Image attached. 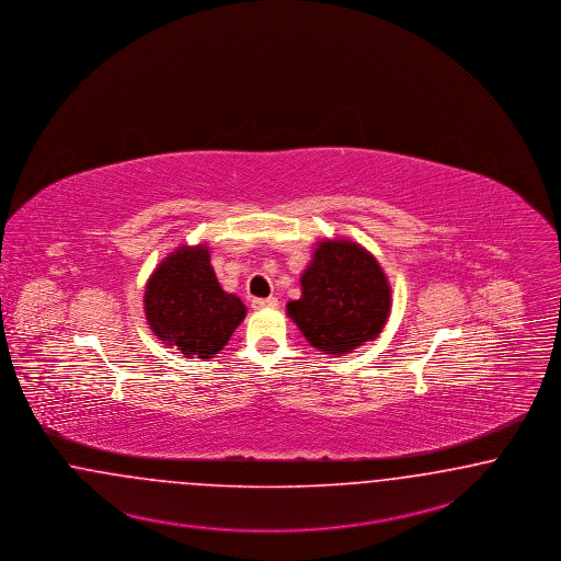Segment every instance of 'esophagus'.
Instances as JSON below:
<instances>
[{
  "mask_svg": "<svg viewBox=\"0 0 561 561\" xmlns=\"http://www.w3.org/2000/svg\"><path fill=\"white\" fill-rule=\"evenodd\" d=\"M279 302H277V298H254L252 300V309H275Z\"/></svg>",
  "mask_w": 561,
  "mask_h": 561,
  "instance_id": "obj_1",
  "label": "esophagus"
}]
</instances>
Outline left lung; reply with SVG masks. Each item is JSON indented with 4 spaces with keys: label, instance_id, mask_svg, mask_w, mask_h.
Returning <instances> with one entry per match:
<instances>
[{
    "label": "left lung",
    "instance_id": "left-lung-1",
    "mask_svg": "<svg viewBox=\"0 0 561 561\" xmlns=\"http://www.w3.org/2000/svg\"><path fill=\"white\" fill-rule=\"evenodd\" d=\"M300 298L290 300L286 312L310 346L323 354H350L386 328L391 286L379 261L358 242L319 240L300 275Z\"/></svg>",
    "mask_w": 561,
    "mask_h": 561
}]
</instances>
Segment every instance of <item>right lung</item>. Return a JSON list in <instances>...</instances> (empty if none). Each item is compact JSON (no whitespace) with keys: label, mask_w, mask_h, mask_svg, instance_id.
Wrapping results in <instances>:
<instances>
[{"label":"right lung","mask_w":561,"mask_h":561,"mask_svg":"<svg viewBox=\"0 0 561 561\" xmlns=\"http://www.w3.org/2000/svg\"><path fill=\"white\" fill-rule=\"evenodd\" d=\"M145 317L154 337L186 358H213L244 321L247 307L219 286L207 242L180 244L145 284Z\"/></svg>","instance_id":"1"}]
</instances>
